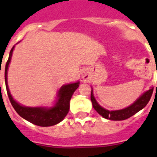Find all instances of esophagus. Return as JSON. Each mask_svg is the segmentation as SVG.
Returning <instances> with one entry per match:
<instances>
[{"instance_id":"1","label":"esophagus","mask_w":157,"mask_h":157,"mask_svg":"<svg viewBox=\"0 0 157 157\" xmlns=\"http://www.w3.org/2000/svg\"><path fill=\"white\" fill-rule=\"evenodd\" d=\"M82 76H83V78L85 79V80H87V79L89 78V76L88 74L86 73V72H84L83 75H82Z\"/></svg>"}]
</instances>
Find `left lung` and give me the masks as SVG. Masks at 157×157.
<instances>
[{"label":"left lung","instance_id":"obj_1","mask_svg":"<svg viewBox=\"0 0 157 157\" xmlns=\"http://www.w3.org/2000/svg\"><path fill=\"white\" fill-rule=\"evenodd\" d=\"M153 92V88L147 91L140 97L138 98L135 102L129 107L124 108L122 110H117V111H108L101 107L98 105V103L96 102V100L94 98L93 93L91 92L90 99L92 102L94 108L96 110V112L98 114L101 115L102 117L108 120H112V121H123V120L128 119L134 114H136L137 112L142 110L147 103L151 97Z\"/></svg>","mask_w":157,"mask_h":157}]
</instances>
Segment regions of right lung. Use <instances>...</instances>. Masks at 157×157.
<instances>
[{
	"mask_svg": "<svg viewBox=\"0 0 157 157\" xmlns=\"http://www.w3.org/2000/svg\"><path fill=\"white\" fill-rule=\"evenodd\" d=\"M13 48L14 46L11 49L9 59L6 62V69H5V80H6V90H7L9 99L16 112L28 121L39 126H51L62 121L68 112L70 99L75 90L78 88L79 82L62 86L59 91V101L56 105L50 109H45L42 107H27L21 106L13 99L7 85V70H8L9 63L10 62Z\"/></svg>",
	"mask_w": 157,
	"mask_h": 157,
	"instance_id": "add662e5",
	"label": "right lung"
}]
</instances>
